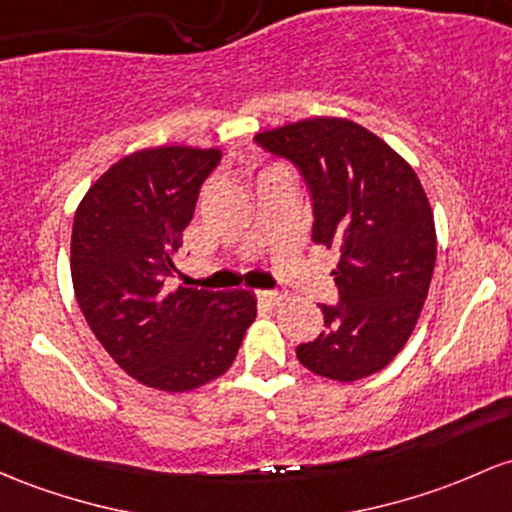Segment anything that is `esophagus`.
Segmentation results:
<instances>
[{
    "label": "esophagus",
    "instance_id": "1",
    "mask_svg": "<svg viewBox=\"0 0 512 512\" xmlns=\"http://www.w3.org/2000/svg\"><path fill=\"white\" fill-rule=\"evenodd\" d=\"M257 299H260L262 303H269V306H277L284 296L279 294V291H257Z\"/></svg>",
    "mask_w": 512,
    "mask_h": 512
}]
</instances>
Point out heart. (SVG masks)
<instances>
[{
	"label": "heart",
	"instance_id": "1",
	"mask_svg": "<svg viewBox=\"0 0 512 512\" xmlns=\"http://www.w3.org/2000/svg\"><path fill=\"white\" fill-rule=\"evenodd\" d=\"M272 170H279V167H272ZM272 170H267V172H272Z\"/></svg>",
	"mask_w": 512,
	"mask_h": 512
}]
</instances>
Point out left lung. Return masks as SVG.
<instances>
[{"instance_id":"8db88e82","label":"left lung","mask_w":512,"mask_h":512,"mask_svg":"<svg viewBox=\"0 0 512 512\" xmlns=\"http://www.w3.org/2000/svg\"><path fill=\"white\" fill-rule=\"evenodd\" d=\"M299 167L313 199V243L338 250V306L296 347L313 374L357 381L386 367L411 338L437 255L435 218L418 174L355 121L316 116L255 136Z\"/></svg>"}]
</instances>
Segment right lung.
Masks as SVG:
<instances>
[{"mask_svg":"<svg viewBox=\"0 0 512 512\" xmlns=\"http://www.w3.org/2000/svg\"><path fill=\"white\" fill-rule=\"evenodd\" d=\"M218 148L160 145L121 157L75 211L72 286L111 359L143 386L182 393L226 374L257 316L247 289L165 291Z\"/></svg>","mask_w":512,"mask_h":512,"instance_id":"add662e5","label":"right lung"}]
</instances>
